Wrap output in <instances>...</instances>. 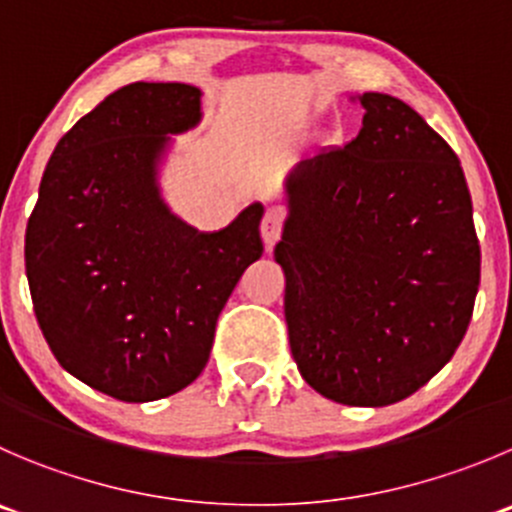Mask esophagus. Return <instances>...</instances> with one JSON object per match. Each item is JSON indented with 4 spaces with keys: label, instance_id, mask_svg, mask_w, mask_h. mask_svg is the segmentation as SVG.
<instances>
[{
    "label": "esophagus",
    "instance_id": "1",
    "mask_svg": "<svg viewBox=\"0 0 512 512\" xmlns=\"http://www.w3.org/2000/svg\"><path fill=\"white\" fill-rule=\"evenodd\" d=\"M282 222H285V212H282V207H267L265 217H262V222H260V235H262V242H265L267 250H270V247L280 240Z\"/></svg>",
    "mask_w": 512,
    "mask_h": 512
}]
</instances>
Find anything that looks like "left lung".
Segmentation results:
<instances>
[{"mask_svg": "<svg viewBox=\"0 0 512 512\" xmlns=\"http://www.w3.org/2000/svg\"><path fill=\"white\" fill-rule=\"evenodd\" d=\"M362 127L287 177L275 247L297 370L342 405L405 400L453 357L480 245L463 167L398 97L357 94Z\"/></svg>", "mask_w": 512, "mask_h": 512, "instance_id": "obj_1", "label": "left lung"}]
</instances>
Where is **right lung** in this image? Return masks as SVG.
I'll return each mask as SVG.
<instances>
[{
  "label": "right lung",
  "instance_id": "obj_1",
  "mask_svg": "<svg viewBox=\"0 0 512 512\" xmlns=\"http://www.w3.org/2000/svg\"><path fill=\"white\" fill-rule=\"evenodd\" d=\"M200 97L182 82L104 97L57 142L27 222L24 265L49 350L124 403L197 380L227 297L262 255L260 202L200 232L162 197L172 135L200 124Z\"/></svg>",
  "mask_w": 512,
  "mask_h": 512
}]
</instances>
